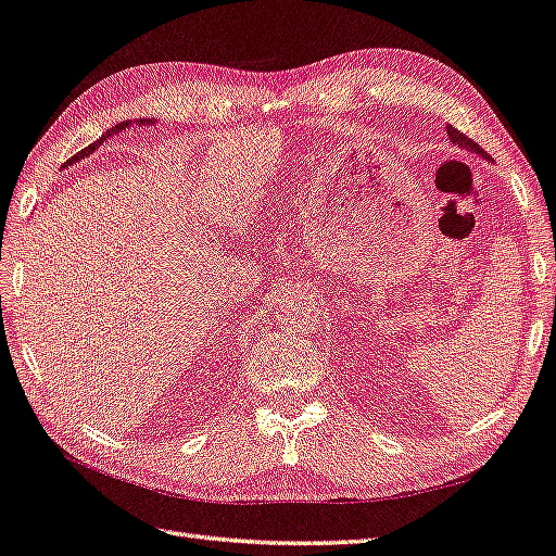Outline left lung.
Here are the masks:
<instances>
[{"mask_svg":"<svg viewBox=\"0 0 556 556\" xmlns=\"http://www.w3.org/2000/svg\"><path fill=\"white\" fill-rule=\"evenodd\" d=\"M447 135H450V139H453L455 141V144L457 147H462V149H467V151H476V153H481V156H485V159H490L488 156V153L479 147V144H476V141L473 139H469L467 135H464V132H459L457 130V127H453V125H450L447 127Z\"/></svg>","mask_w":556,"mask_h":556,"instance_id":"left-lung-1","label":"left lung"}]
</instances>
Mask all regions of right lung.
Instances as JSON below:
<instances>
[{"mask_svg":"<svg viewBox=\"0 0 556 556\" xmlns=\"http://www.w3.org/2000/svg\"><path fill=\"white\" fill-rule=\"evenodd\" d=\"M139 123H141V125H149V123H153V121H141V118H139ZM125 127H130V121H123L121 125H115V127H113V130H109L106 135H111V132H123V130H125ZM101 141H106V137H101L99 141H94V144H89V147H87L85 151H80V156H73V159H71L68 163H73V161H77V159H85V153H89V151H94V149H99V144H101ZM68 163H66V165H68Z\"/></svg>","mask_w":556,"mask_h":556,"instance_id":"1","label":"right lung"}]
</instances>
